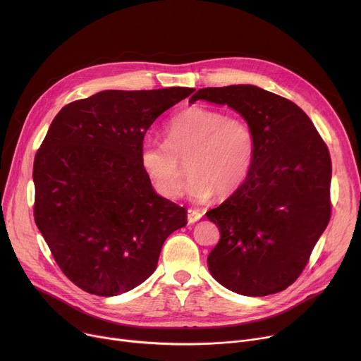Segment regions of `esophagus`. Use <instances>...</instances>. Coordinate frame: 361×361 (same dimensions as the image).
<instances>
[{
  "instance_id": "1",
  "label": "esophagus",
  "mask_w": 361,
  "mask_h": 361,
  "mask_svg": "<svg viewBox=\"0 0 361 361\" xmlns=\"http://www.w3.org/2000/svg\"><path fill=\"white\" fill-rule=\"evenodd\" d=\"M202 211H199V209H188L187 211V221L190 222V224H195L196 221H199L200 218H202Z\"/></svg>"
}]
</instances>
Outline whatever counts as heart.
I'll return each mask as SVG.
<instances>
[{"mask_svg":"<svg viewBox=\"0 0 361 361\" xmlns=\"http://www.w3.org/2000/svg\"><path fill=\"white\" fill-rule=\"evenodd\" d=\"M165 142L145 140L140 162L155 190L177 199L184 190V166L188 171L187 193L207 202L218 193L228 196L247 178L256 157L252 126L224 112L192 106L171 118Z\"/></svg>","mask_w":361,"mask_h":361,"instance_id":"heart-1","label":"heart"}]
</instances>
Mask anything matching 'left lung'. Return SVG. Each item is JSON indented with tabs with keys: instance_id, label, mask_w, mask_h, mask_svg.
Masks as SVG:
<instances>
[{
	"instance_id": "left-lung-1",
	"label": "left lung",
	"mask_w": 361,
	"mask_h": 361,
	"mask_svg": "<svg viewBox=\"0 0 361 361\" xmlns=\"http://www.w3.org/2000/svg\"><path fill=\"white\" fill-rule=\"evenodd\" d=\"M228 105L256 135V157L237 190L206 214L221 233L207 256L212 276L237 294L288 288L331 218L326 143L294 102L252 85L199 89L190 102Z\"/></svg>"
}]
</instances>
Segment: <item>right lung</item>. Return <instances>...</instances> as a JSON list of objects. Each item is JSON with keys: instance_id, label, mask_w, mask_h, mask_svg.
<instances>
[{"instance_id": "obj_1", "label": "right lung", "mask_w": 361, "mask_h": 361, "mask_svg": "<svg viewBox=\"0 0 361 361\" xmlns=\"http://www.w3.org/2000/svg\"><path fill=\"white\" fill-rule=\"evenodd\" d=\"M192 87L102 90L66 105L33 164L35 222L63 274L101 297L155 272L184 207L155 193L140 162L147 128Z\"/></svg>"}]
</instances>
